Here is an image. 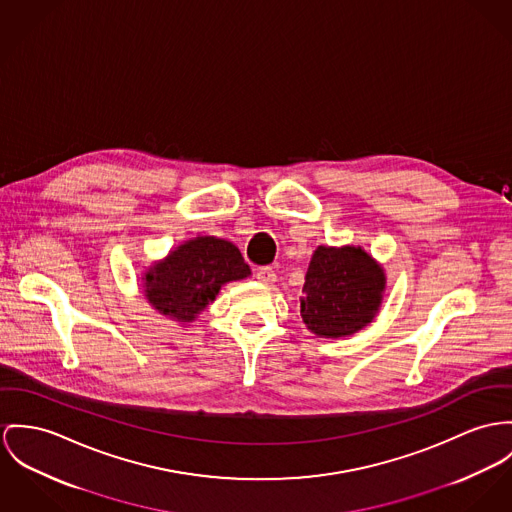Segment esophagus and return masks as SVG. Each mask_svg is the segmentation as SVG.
Listing matches in <instances>:
<instances>
[{
  "mask_svg": "<svg viewBox=\"0 0 512 512\" xmlns=\"http://www.w3.org/2000/svg\"><path fill=\"white\" fill-rule=\"evenodd\" d=\"M255 276H257V280L263 282V284H273L276 278L275 271H273L271 267H259Z\"/></svg>",
  "mask_w": 512,
  "mask_h": 512,
  "instance_id": "esophagus-1",
  "label": "esophagus"
}]
</instances>
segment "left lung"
I'll return each instance as SVG.
<instances>
[{
	"mask_svg": "<svg viewBox=\"0 0 512 512\" xmlns=\"http://www.w3.org/2000/svg\"><path fill=\"white\" fill-rule=\"evenodd\" d=\"M384 271L360 247L315 249L300 298V314L319 337H345L374 319L382 304Z\"/></svg>",
	"mask_w": 512,
	"mask_h": 512,
	"instance_id": "obj_1",
	"label": "left lung"
}]
</instances>
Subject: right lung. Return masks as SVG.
I'll use <instances>...</instances> for the list:
<instances>
[{
  "label": "right lung",
  "instance_id": "add662e5",
  "mask_svg": "<svg viewBox=\"0 0 512 512\" xmlns=\"http://www.w3.org/2000/svg\"><path fill=\"white\" fill-rule=\"evenodd\" d=\"M249 275V265L234 243L197 237L146 273V298L159 314L191 321L216 298L222 284Z\"/></svg>",
  "mask_w": 512,
  "mask_h": 512
}]
</instances>
